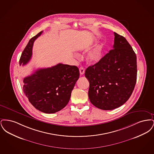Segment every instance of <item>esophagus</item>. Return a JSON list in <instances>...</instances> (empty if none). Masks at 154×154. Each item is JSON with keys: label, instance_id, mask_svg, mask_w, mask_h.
<instances>
[{"label": "esophagus", "instance_id": "obj_1", "mask_svg": "<svg viewBox=\"0 0 154 154\" xmlns=\"http://www.w3.org/2000/svg\"><path fill=\"white\" fill-rule=\"evenodd\" d=\"M79 70H80V73L81 75H82L84 74L85 73V69L82 67H81L79 69Z\"/></svg>", "mask_w": 154, "mask_h": 154}]
</instances>
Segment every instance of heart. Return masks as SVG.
<instances>
[{
    "mask_svg": "<svg viewBox=\"0 0 154 154\" xmlns=\"http://www.w3.org/2000/svg\"><path fill=\"white\" fill-rule=\"evenodd\" d=\"M103 45H99L89 52L86 57L87 61L90 64H95L98 63L102 58Z\"/></svg>",
    "mask_w": 154,
    "mask_h": 154,
    "instance_id": "b5f03b06",
    "label": "heart"
}]
</instances>
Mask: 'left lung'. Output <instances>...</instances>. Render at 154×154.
I'll list each match as a JSON object with an SVG mask.
<instances>
[{"label": "left lung", "instance_id": "obj_1", "mask_svg": "<svg viewBox=\"0 0 154 154\" xmlns=\"http://www.w3.org/2000/svg\"><path fill=\"white\" fill-rule=\"evenodd\" d=\"M114 34L113 49L85 72L89 82V100L101 110L123 105L132 95L137 80L135 52L124 37Z\"/></svg>", "mask_w": 154, "mask_h": 154}]
</instances>
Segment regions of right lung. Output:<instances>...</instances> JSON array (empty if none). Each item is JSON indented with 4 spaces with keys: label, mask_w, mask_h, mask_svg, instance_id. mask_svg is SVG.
<instances>
[{
    "label": "right lung",
    "mask_w": 154,
    "mask_h": 154,
    "mask_svg": "<svg viewBox=\"0 0 154 154\" xmlns=\"http://www.w3.org/2000/svg\"><path fill=\"white\" fill-rule=\"evenodd\" d=\"M42 32L30 40L22 52L20 65H25L29 61L33 43ZM79 76V69L75 66L58 63L51 67L39 69L24 78L23 91L37 110L47 114L55 113L67 104Z\"/></svg>",
    "instance_id": "right-lung-1"
}]
</instances>
